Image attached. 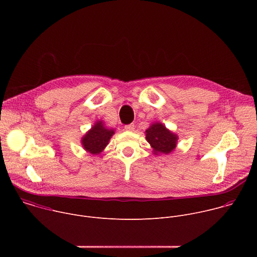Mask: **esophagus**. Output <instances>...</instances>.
I'll return each instance as SVG.
<instances>
[{
    "instance_id": "obj_1",
    "label": "esophagus",
    "mask_w": 257,
    "mask_h": 257,
    "mask_svg": "<svg viewBox=\"0 0 257 257\" xmlns=\"http://www.w3.org/2000/svg\"><path fill=\"white\" fill-rule=\"evenodd\" d=\"M124 128L126 131H134L135 126H134V124H129V125H126Z\"/></svg>"
}]
</instances>
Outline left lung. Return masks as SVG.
Segmentation results:
<instances>
[{
  "label": "left lung",
  "mask_w": 257,
  "mask_h": 257,
  "mask_svg": "<svg viewBox=\"0 0 257 257\" xmlns=\"http://www.w3.org/2000/svg\"><path fill=\"white\" fill-rule=\"evenodd\" d=\"M145 138L155 150V154H170L175 150L178 137L163 124H153L145 131Z\"/></svg>",
  "instance_id": "left-lung-1"
}]
</instances>
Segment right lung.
Listing matches in <instances>:
<instances>
[{
  "instance_id": "1",
  "label": "right lung",
  "mask_w": 257,
  "mask_h": 257,
  "mask_svg": "<svg viewBox=\"0 0 257 257\" xmlns=\"http://www.w3.org/2000/svg\"><path fill=\"white\" fill-rule=\"evenodd\" d=\"M113 134L114 130L104 128L103 124L98 121L82 138L83 148L92 155H98L107 145Z\"/></svg>"
}]
</instances>
